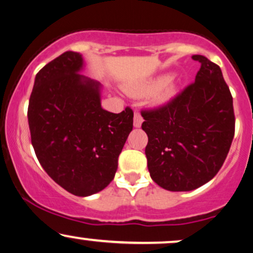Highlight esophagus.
I'll return each mask as SVG.
<instances>
[{
  "mask_svg": "<svg viewBox=\"0 0 253 253\" xmlns=\"http://www.w3.org/2000/svg\"><path fill=\"white\" fill-rule=\"evenodd\" d=\"M142 123H143V117L141 116V114H138V112H135V115H133V126L141 127Z\"/></svg>",
  "mask_w": 253,
  "mask_h": 253,
  "instance_id": "34e87169",
  "label": "esophagus"
}]
</instances>
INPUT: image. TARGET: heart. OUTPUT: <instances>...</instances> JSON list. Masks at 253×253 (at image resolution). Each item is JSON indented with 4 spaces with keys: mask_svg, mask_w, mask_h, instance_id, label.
<instances>
[{
    "mask_svg": "<svg viewBox=\"0 0 253 253\" xmlns=\"http://www.w3.org/2000/svg\"><path fill=\"white\" fill-rule=\"evenodd\" d=\"M126 90L129 95L135 96V97H141V96L154 93L152 95V103L156 105H161L169 101L171 96L174 93L176 86H174L173 83H167V79L161 77V79L151 81V82L148 83L138 84V85H127Z\"/></svg>",
    "mask_w": 253,
    "mask_h": 253,
    "instance_id": "1",
    "label": "heart"
}]
</instances>
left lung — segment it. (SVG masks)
<instances>
[{
  "label": "left lung",
  "mask_w": 253,
  "mask_h": 253,
  "mask_svg": "<svg viewBox=\"0 0 253 253\" xmlns=\"http://www.w3.org/2000/svg\"><path fill=\"white\" fill-rule=\"evenodd\" d=\"M195 83L165 107L143 111L152 180L169 191H191L216 176L235 135L233 101L220 68L202 55Z\"/></svg>",
  "instance_id": "8db88e82"
}]
</instances>
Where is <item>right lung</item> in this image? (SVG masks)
<instances>
[{"label": "right lung", "instance_id": "add662e5", "mask_svg": "<svg viewBox=\"0 0 253 253\" xmlns=\"http://www.w3.org/2000/svg\"><path fill=\"white\" fill-rule=\"evenodd\" d=\"M80 52L67 51L37 73L28 108L31 144L40 164L68 192L86 197L114 179L132 130L133 112L101 105L102 84L84 76Z\"/></svg>", "mask_w": 253, "mask_h": 253}]
</instances>
